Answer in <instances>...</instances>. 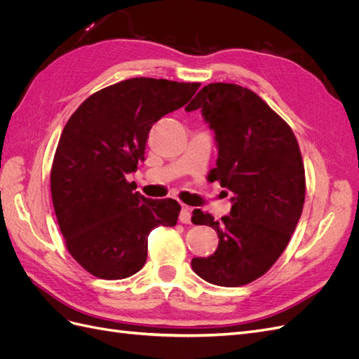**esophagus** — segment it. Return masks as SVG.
<instances>
[{"label":"esophagus","mask_w":359,"mask_h":359,"mask_svg":"<svg viewBox=\"0 0 359 359\" xmlns=\"http://www.w3.org/2000/svg\"><path fill=\"white\" fill-rule=\"evenodd\" d=\"M180 222L184 224H189L191 222V211L189 206H182V210L180 212Z\"/></svg>","instance_id":"esophagus-1"}]
</instances>
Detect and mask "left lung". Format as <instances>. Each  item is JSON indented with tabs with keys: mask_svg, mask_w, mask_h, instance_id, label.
Segmentation results:
<instances>
[{
	"mask_svg": "<svg viewBox=\"0 0 359 359\" xmlns=\"http://www.w3.org/2000/svg\"><path fill=\"white\" fill-rule=\"evenodd\" d=\"M202 109L219 158L208 180L233 193L222 220L194 210V224L211 226L219 247L193 257L191 268L215 286L236 287L262 277L285 252L306 199V170L289 124L252 90L236 83L203 86L186 107Z\"/></svg>",
	"mask_w": 359,
	"mask_h": 359,
	"instance_id": "1",
	"label": "left lung"
}]
</instances>
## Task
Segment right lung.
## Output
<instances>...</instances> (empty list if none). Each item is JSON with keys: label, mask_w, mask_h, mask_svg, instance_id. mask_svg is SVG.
Returning <instances> with one entry per match:
<instances>
[{"label": "right lung", "mask_w": 359, "mask_h": 359, "mask_svg": "<svg viewBox=\"0 0 359 359\" xmlns=\"http://www.w3.org/2000/svg\"><path fill=\"white\" fill-rule=\"evenodd\" d=\"M199 82L132 78L90 95L64 127L50 169V194L72 257L103 280L136 274L148 235L175 226L181 206L148 199L127 175L144 160L154 123L186 104Z\"/></svg>", "instance_id": "obj_1"}]
</instances>
